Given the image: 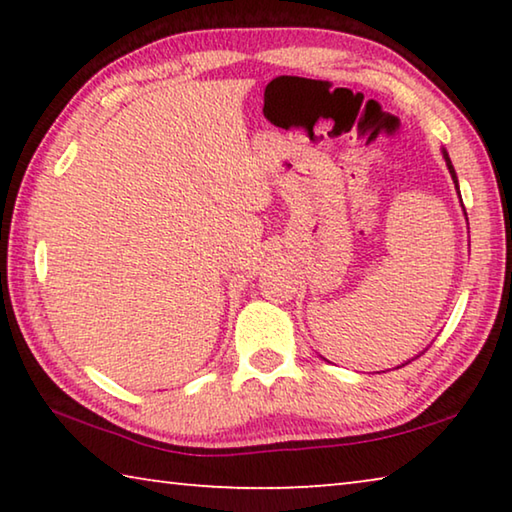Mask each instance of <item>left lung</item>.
Segmentation results:
<instances>
[{"label":"left lung","instance_id":"obj_1","mask_svg":"<svg viewBox=\"0 0 512 512\" xmlns=\"http://www.w3.org/2000/svg\"><path fill=\"white\" fill-rule=\"evenodd\" d=\"M443 158H445V164H447V169H449V173H452V180H454V187L458 189V178H456V171H454V164H452V160H449V153H447V149H443ZM458 196H461V192H458ZM463 203V201H461ZM463 212H465V207H463ZM465 219H467V214H465ZM409 363V361H406ZM404 366V363H402Z\"/></svg>","mask_w":512,"mask_h":512}]
</instances>
